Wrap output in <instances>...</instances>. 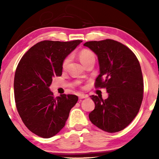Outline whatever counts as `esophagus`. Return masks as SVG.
Here are the masks:
<instances>
[{
    "label": "esophagus",
    "mask_w": 159,
    "mask_h": 159,
    "mask_svg": "<svg viewBox=\"0 0 159 159\" xmlns=\"http://www.w3.org/2000/svg\"><path fill=\"white\" fill-rule=\"evenodd\" d=\"M88 95H84V94H79V99H84V98H87Z\"/></svg>",
    "instance_id": "1"
}]
</instances>
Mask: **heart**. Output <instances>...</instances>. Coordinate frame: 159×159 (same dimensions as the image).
<instances>
[{"label": "heart", "mask_w": 159, "mask_h": 159, "mask_svg": "<svg viewBox=\"0 0 159 159\" xmlns=\"http://www.w3.org/2000/svg\"><path fill=\"white\" fill-rule=\"evenodd\" d=\"M79 58L80 60L81 61V62L85 66L86 64L90 62V61H95V55L93 51H91L90 50L83 49L79 53ZM70 60H71V57H66L63 60L62 64H61L63 69H65L66 68L69 63L70 62Z\"/></svg>", "instance_id": "b5f03b06"}]
</instances>
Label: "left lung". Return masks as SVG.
Returning <instances> with one entry per match:
<instances>
[{
	"mask_svg": "<svg viewBox=\"0 0 159 159\" xmlns=\"http://www.w3.org/2000/svg\"><path fill=\"white\" fill-rule=\"evenodd\" d=\"M98 55L100 74L95 88H106L108 98L92 95L95 109L90 121L108 133L120 131L133 121L140 109L144 93L143 76L138 58L130 48L112 39L84 43Z\"/></svg>",
	"mask_w": 159,
	"mask_h": 159,
	"instance_id": "left-lung-1",
	"label": "left lung"
}]
</instances>
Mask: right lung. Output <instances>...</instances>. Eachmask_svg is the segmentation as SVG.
Returning a JSON list of instances; mask_svg holds the SVG:
<instances>
[{
    "label": "right lung",
    "instance_id": "right-lung-1",
    "mask_svg": "<svg viewBox=\"0 0 159 159\" xmlns=\"http://www.w3.org/2000/svg\"><path fill=\"white\" fill-rule=\"evenodd\" d=\"M80 40L43 41L26 52L19 62L14 79L15 100L26 127L43 138H52L65 125L75 95L55 98L49 89L54 76H61L63 60Z\"/></svg>",
    "mask_w": 159,
    "mask_h": 159
}]
</instances>
